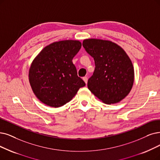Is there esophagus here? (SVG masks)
<instances>
[{
  "mask_svg": "<svg viewBox=\"0 0 160 160\" xmlns=\"http://www.w3.org/2000/svg\"><path fill=\"white\" fill-rule=\"evenodd\" d=\"M82 79H83V81H85V83H87V81H88V78H87V77H84V78H82Z\"/></svg>",
  "mask_w": 160,
  "mask_h": 160,
  "instance_id": "obj_1",
  "label": "esophagus"
}]
</instances>
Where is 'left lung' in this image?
Masks as SVG:
<instances>
[{"instance_id":"obj_1","label":"left lung","mask_w":160,"mask_h":160,"mask_svg":"<svg viewBox=\"0 0 160 160\" xmlns=\"http://www.w3.org/2000/svg\"><path fill=\"white\" fill-rule=\"evenodd\" d=\"M82 46L94 60L95 69L88 88L100 101L114 104L131 92L135 80L132 62L125 51L108 40L88 39Z\"/></svg>"}]
</instances>
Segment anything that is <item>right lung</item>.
<instances>
[{
    "instance_id": "right-lung-1",
    "label": "right lung",
    "mask_w": 160,
    "mask_h": 160,
    "mask_svg": "<svg viewBox=\"0 0 160 160\" xmlns=\"http://www.w3.org/2000/svg\"><path fill=\"white\" fill-rule=\"evenodd\" d=\"M81 48L78 40L54 42L44 47L32 62L29 81L43 104L58 108L71 100L85 82L78 76L72 62Z\"/></svg>"
}]
</instances>
